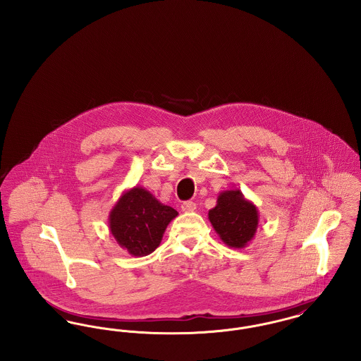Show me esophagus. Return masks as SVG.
Listing matches in <instances>:
<instances>
[{
    "instance_id": "34e87169",
    "label": "esophagus",
    "mask_w": 361,
    "mask_h": 361,
    "mask_svg": "<svg viewBox=\"0 0 361 361\" xmlns=\"http://www.w3.org/2000/svg\"><path fill=\"white\" fill-rule=\"evenodd\" d=\"M181 210L184 212H192L196 210V203H193V202H184L183 204H181Z\"/></svg>"
}]
</instances>
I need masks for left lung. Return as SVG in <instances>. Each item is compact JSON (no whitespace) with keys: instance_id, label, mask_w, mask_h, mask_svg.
Segmentation results:
<instances>
[{"instance_id":"obj_1","label":"left lung","mask_w":361,"mask_h":361,"mask_svg":"<svg viewBox=\"0 0 361 361\" xmlns=\"http://www.w3.org/2000/svg\"><path fill=\"white\" fill-rule=\"evenodd\" d=\"M209 219L219 238L231 248H244L254 240L259 212L240 190L221 192Z\"/></svg>"}]
</instances>
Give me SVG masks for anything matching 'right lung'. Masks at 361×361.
Instances as JSON below:
<instances>
[{
  "instance_id": "obj_1",
  "label": "right lung",
  "mask_w": 361,
  "mask_h": 361,
  "mask_svg": "<svg viewBox=\"0 0 361 361\" xmlns=\"http://www.w3.org/2000/svg\"><path fill=\"white\" fill-rule=\"evenodd\" d=\"M178 215L143 187L123 192L109 212V229L117 244L132 256L154 252L171 219Z\"/></svg>"
}]
</instances>
